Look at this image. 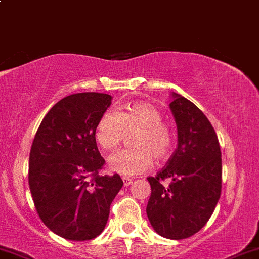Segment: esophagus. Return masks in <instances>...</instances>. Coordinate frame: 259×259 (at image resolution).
Listing matches in <instances>:
<instances>
[{
  "mask_svg": "<svg viewBox=\"0 0 259 259\" xmlns=\"http://www.w3.org/2000/svg\"><path fill=\"white\" fill-rule=\"evenodd\" d=\"M121 180H123V183H124V186H125V187L130 186V185H132V183H133V179H130V177L124 176Z\"/></svg>",
  "mask_w": 259,
  "mask_h": 259,
  "instance_id": "esophagus-1",
  "label": "esophagus"
}]
</instances>
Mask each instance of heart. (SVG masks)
<instances>
[{
  "label": "heart",
  "mask_w": 259,
  "mask_h": 259,
  "mask_svg": "<svg viewBox=\"0 0 259 259\" xmlns=\"http://www.w3.org/2000/svg\"><path fill=\"white\" fill-rule=\"evenodd\" d=\"M133 133L135 147L120 149L108 158V166L113 172L138 175L151 169L153 157L164 160L171 153L172 127L163 120L161 112L147 102H136L121 112L116 108L104 112L96 124L95 139L104 149H113Z\"/></svg>",
  "instance_id": "heart-1"
}]
</instances>
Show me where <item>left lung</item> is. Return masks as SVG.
I'll use <instances>...</instances> for the list:
<instances>
[{"mask_svg": "<svg viewBox=\"0 0 259 259\" xmlns=\"http://www.w3.org/2000/svg\"><path fill=\"white\" fill-rule=\"evenodd\" d=\"M172 98L179 145L157 176L147 177L152 192L146 212L158 234L181 240L198 233L213 213L222 189V158L206 116L180 94Z\"/></svg>", "mask_w": 259, "mask_h": 259, "instance_id": "left-lung-1", "label": "left lung"}]
</instances>
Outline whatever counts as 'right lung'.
Returning <instances> with one entry per match:
<instances>
[{
    "label": "right lung",
    "mask_w": 259,
    "mask_h": 259,
    "mask_svg": "<svg viewBox=\"0 0 259 259\" xmlns=\"http://www.w3.org/2000/svg\"><path fill=\"white\" fill-rule=\"evenodd\" d=\"M112 96L78 93L49 110L30 151L29 186L42 222L67 240L85 241L100 235L123 181L118 174L101 176L105 159L95 127Z\"/></svg>",
    "instance_id": "add662e5"
}]
</instances>
